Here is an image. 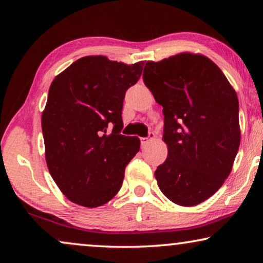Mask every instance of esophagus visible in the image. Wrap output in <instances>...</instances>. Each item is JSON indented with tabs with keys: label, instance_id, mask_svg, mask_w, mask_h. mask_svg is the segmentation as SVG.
I'll use <instances>...</instances> for the list:
<instances>
[{
	"label": "esophagus",
	"instance_id": "obj_1",
	"mask_svg": "<svg viewBox=\"0 0 263 263\" xmlns=\"http://www.w3.org/2000/svg\"><path fill=\"white\" fill-rule=\"evenodd\" d=\"M155 138V133L154 132H148V137L147 138H141L140 141H141V145L142 146H146L148 144L149 140H152Z\"/></svg>",
	"mask_w": 263,
	"mask_h": 263
}]
</instances>
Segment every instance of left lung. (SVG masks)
Instances as JSON below:
<instances>
[{
  "mask_svg": "<svg viewBox=\"0 0 263 263\" xmlns=\"http://www.w3.org/2000/svg\"><path fill=\"white\" fill-rule=\"evenodd\" d=\"M142 79L163 108L168 157L154 173L159 188L175 204L197 205L232 171L240 145L238 96L215 62L193 53L147 61Z\"/></svg>",
  "mask_w": 263,
  "mask_h": 263,
  "instance_id": "1",
  "label": "left lung"
}]
</instances>
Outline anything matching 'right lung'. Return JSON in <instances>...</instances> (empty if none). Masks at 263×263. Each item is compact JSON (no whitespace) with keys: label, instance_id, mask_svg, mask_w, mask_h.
I'll return each instance as SVG.
<instances>
[{"label":"right lung","instance_id":"right-lung-1","mask_svg":"<svg viewBox=\"0 0 263 263\" xmlns=\"http://www.w3.org/2000/svg\"><path fill=\"white\" fill-rule=\"evenodd\" d=\"M133 65L103 55L77 60L51 83L42 128L52 179L70 202L86 208L108 203L123 184L138 137L121 135L125 92L139 80Z\"/></svg>","mask_w":263,"mask_h":263}]
</instances>
